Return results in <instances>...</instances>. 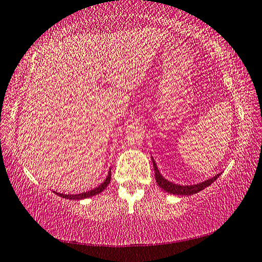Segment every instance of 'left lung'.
Segmentation results:
<instances>
[{
	"label": "left lung",
	"instance_id": "left-lung-1",
	"mask_svg": "<svg viewBox=\"0 0 262 262\" xmlns=\"http://www.w3.org/2000/svg\"><path fill=\"white\" fill-rule=\"evenodd\" d=\"M151 159H152V165H154V170H155V178H156V183L158 184L159 187L165 190L166 193H170V194L193 195L195 193L201 192L202 189H205L206 187H208V186H210L221 176V173H219V174L212 177V178H210V179H207L205 181H202V183H199L195 185H178V184H174V183H172V181H168L167 179L164 178V177L161 174V172L158 171L156 162L154 161L152 157H151Z\"/></svg>",
	"mask_w": 262,
	"mask_h": 262
}]
</instances>
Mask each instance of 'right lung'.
<instances>
[{
	"mask_svg": "<svg viewBox=\"0 0 262 262\" xmlns=\"http://www.w3.org/2000/svg\"><path fill=\"white\" fill-rule=\"evenodd\" d=\"M110 181H111V170L108 171V174H107V177H106V179L104 180V183H101L98 187H96L91 190H88V192L79 193V194H62V193H57V192H54V193L63 199H69V200H83V199L91 198V196H94V195H97V194L103 192V190L108 186Z\"/></svg>",
	"mask_w": 262,
	"mask_h": 262,
	"instance_id": "obj_1",
	"label": "right lung"
}]
</instances>
